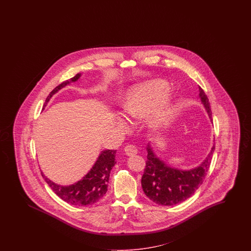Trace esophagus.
<instances>
[{"mask_svg": "<svg viewBox=\"0 0 251 251\" xmlns=\"http://www.w3.org/2000/svg\"><path fill=\"white\" fill-rule=\"evenodd\" d=\"M124 151L126 152V154L129 155V156H133V155L137 154V152H138L136 147L132 145H127L124 148Z\"/></svg>", "mask_w": 251, "mask_h": 251, "instance_id": "34e87169", "label": "esophagus"}]
</instances>
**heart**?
I'll list each match as a JSON object with an SVG mask.
<instances>
[{
  "label": "heart",
  "mask_w": 251,
  "mask_h": 251,
  "mask_svg": "<svg viewBox=\"0 0 251 251\" xmlns=\"http://www.w3.org/2000/svg\"><path fill=\"white\" fill-rule=\"evenodd\" d=\"M169 85L165 81H151L139 84L129 90L122 104L124 114L130 120H141L148 117L147 124L156 129L166 122L171 108V99L167 97ZM113 126L118 130H125L127 122L122 117H116Z\"/></svg>",
  "instance_id": "1"
}]
</instances>
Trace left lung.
<instances>
[{
	"mask_svg": "<svg viewBox=\"0 0 251 251\" xmlns=\"http://www.w3.org/2000/svg\"><path fill=\"white\" fill-rule=\"evenodd\" d=\"M199 92V98L212 122L209 99L200 86ZM146 150L147 161L145 173L142 176L143 190L153 202L159 205L171 206L189 199L202 184L211 164L214 145L201 165L188 170L167 165L153 152L150 144L147 145Z\"/></svg>",
	"mask_w": 251,
	"mask_h": 251,
	"instance_id": "8db88e82",
	"label": "left lung"
}]
</instances>
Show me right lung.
<instances>
[{
	"instance_id": "1",
	"label": "right lung",
	"mask_w": 251,
	"mask_h": 251,
	"mask_svg": "<svg viewBox=\"0 0 251 251\" xmlns=\"http://www.w3.org/2000/svg\"><path fill=\"white\" fill-rule=\"evenodd\" d=\"M80 77L81 74H77L75 77L61 83L54 88L46 99L44 107L57 92L71 83L76 82ZM116 150L102 151L88 173L81 180L69 186H61L51 181L44 175L42 171L41 175L55 194L67 203L76 206L94 204L102 200L107 191L109 174L116 164Z\"/></svg>"
}]
</instances>
